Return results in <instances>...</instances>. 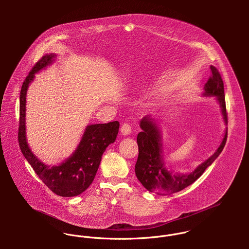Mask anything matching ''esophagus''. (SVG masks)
<instances>
[{"instance_id": "1", "label": "esophagus", "mask_w": 249, "mask_h": 249, "mask_svg": "<svg viewBox=\"0 0 249 249\" xmlns=\"http://www.w3.org/2000/svg\"><path fill=\"white\" fill-rule=\"evenodd\" d=\"M121 132H122V134H124V135H128V134H130V133H131V126H130V124H127V123L123 124V125H122V127H121Z\"/></svg>"}]
</instances>
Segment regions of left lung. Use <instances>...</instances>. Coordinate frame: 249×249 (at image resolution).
Masks as SVG:
<instances>
[{
    "instance_id": "obj_1",
    "label": "left lung",
    "mask_w": 249,
    "mask_h": 249,
    "mask_svg": "<svg viewBox=\"0 0 249 249\" xmlns=\"http://www.w3.org/2000/svg\"><path fill=\"white\" fill-rule=\"evenodd\" d=\"M211 75L204 85L205 96H215L221 108L225 124H228L225 106L224 88L221 75L217 69L210 66ZM142 131L137 136L139 155L135 165V174L142 186L149 192L157 195H171L180 192L200 178L205 170L212 165L215 158L222 151L227 140V129L224 138L213 155L189 174L170 173L163 167L161 161L160 132L154 120L148 116L140 122Z\"/></svg>"
}]
</instances>
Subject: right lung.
I'll list each match as a JSON object with an SVG mask.
<instances>
[{"label": "right lung", "instance_id": "right-lung-1", "mask_svg": "<svg viewBox=\"0 0 249 249\" xmlns=\"http://www.w3.org/2000/svg\"><path fill=\"white\" fill-rule=\"evenodd\" d=\"M54 56L52 53L42 56L23 82L20 92L18 142L23 155L43 183L55 195L69 197L80 195L91 185L106 148L116 140L120 124L115 121L88 125L74 153L59 166L50 167L37 159L26 139V95L35 73L52 63Z\"/></svg>", "mask_w": 249, "mask_h": 249}]
</instances>
